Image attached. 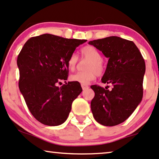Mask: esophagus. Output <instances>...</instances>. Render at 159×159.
I'll return each instance as SVG.
<instances>
[{"label": "esophagus", "mask_w": 159, "mask_h": 159, "mask_svg": "<svg viewBox=\"0 0 159 159\" xmlns=\"http://www.w3.org/2000/svg\"><path fill=\"white\" fill-rule=\"evenodd\" d=\"M81 87L83 89V90H86L89 88V86L86 85V84H81Z\"/></svg>", "instance_id": "34e87169"}]
</instances>
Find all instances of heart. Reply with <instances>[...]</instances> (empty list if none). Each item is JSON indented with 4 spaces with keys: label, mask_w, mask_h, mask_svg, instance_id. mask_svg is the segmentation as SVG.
Wrapping results in <instances>:
<instances>
[{
    "label": "heart",
    "mask_w": 159,
    "mask_h": 159,
    "mask_svg": "<svg viewBox=\"0 0 159 159\" xmlns=\"http://www.w3.org/2000/svg\"><path fill=\"white\" fill-rule=\"evenodd\" d=\"M81 59L88 60L84 72H79L70 76V80L81 84H88L94 81L97 75H101L105 72V66L100 52L92 46H86L81 50ZM78 57L75 54L70 57L67 65L70 71H74L78 65Z\"/></svg>",
    "instance_id": "1"
}]
</instances>
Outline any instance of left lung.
Returning a JSON list of instances; mask_svg holds the SVG:
<instances>
[{
  "mask_svg": "<svg viewBox=\"0 0 159 159\" xmlns=\"http://www.w3.org/2000/svg\"><path fill=\"white\" fill-rule=\"evenodd\" d=\"M89 44L108 58L102 82L112 84V90L93 85L95 93L91 102L94 119L103 126L121 124L132 115L143 95L145 60L133 41L117 36L94 40Z\"/></svg>",
  "mask_w": 159,
  "mask_h": 159,
  "instance_id": "obj_1",
  "label": "left lung"
}]
</instances>
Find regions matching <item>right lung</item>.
<instances>
[{
	"label": "right lung",
	"instance_id": "right-lung-1",
	"mask_svg": "<svg viewBox=\"0 0 159 159\" xmlns=\"http://www.w3.org/2000/svg\"><path fill=\"white\" fill-rule=\"evenodd\" d=\"M86 41L43 34L30 38L18 55L20 92L32 115L44 125L63 124L82 92L78 82L58 84L67 79L70 57Z\"/></svg>",
	"mask_w": 159,
	"mask_h": 159
}]
</instances>
